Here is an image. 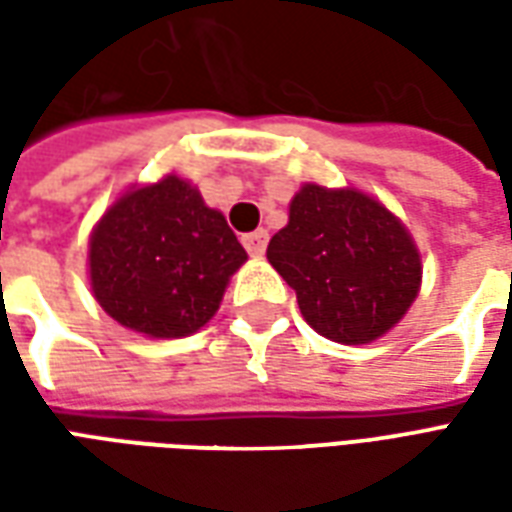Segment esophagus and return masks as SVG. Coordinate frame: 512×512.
<instances>
[{
    "mask_svg": "<svg viewBox=\"0 0 512 512\" xmlns=\"http://www.w3.org/2000/svg\"><path fill=\"white\" fill-rule=\"evenodd\" d=\"M244 246L252 257H263V252H266L268 246V233L266 230H255V233L244 235Z\"/></svg>",
    "mask_w": 512,
    "mask_h": 512,
    "instance_id": "esophagus-1",
    "label": "esophagus"
}]
</instances>
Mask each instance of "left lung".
I'll use <instances>...</instances> for the list:
<instances>
[{"mask_svg": "<svg viewBox=\"0 0 512 512\" xmlns=\"http://www.w3.org/2000/svg\"><path fill=\"white\" fill-rule=\"evenodd\" d=\"M266 257L296 290L304 321L343 345L384 337L414 304L422 282L419 249L406 224L359 189L304 183Z\"/></svg>", "mask_w": 512, "mask_h": 512, "instance_id": "1", "label": "left lung"}]
</instances>
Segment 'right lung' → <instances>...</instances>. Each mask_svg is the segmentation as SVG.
I'll list each match as a JSON object with an SVG mask.
<instances>
[{
	"label": "right lung",
	"instance_id": "right-lung-1",
	"mask_svg": "<svg viewBox=\"0 0 512 512\" xmlns=\"http://www.w3.org/2000/svg\"><path fill=\"white\" fill-rule=\"evenodd\" d=\"M87 263L106 315L131 332L172 340L211 321L246 252L189 180L167 175L126 191L101 216Z\"/></svg>",
	"mask_w": 512,
	"mask_h": 512
}]
</instances>
